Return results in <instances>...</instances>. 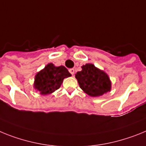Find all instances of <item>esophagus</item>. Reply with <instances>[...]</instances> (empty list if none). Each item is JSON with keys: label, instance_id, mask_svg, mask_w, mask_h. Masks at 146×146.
Segmentation results:
<instances>
[{"label": "esophagus", "instance_id": "1", "mask_svg": "<svg viewBox=\"0 0 146 146\" xmlns=\"http://www.w3.org/2000/svg\"><path fill=\"white\" fill-rule=\"evenodd\" d=\"M69 72L70 73V74L73 75V74H74V69H73V68H72V69H70Z\"/></svg>", "mask_w": 146, "mask_h": 146}]
</instances>
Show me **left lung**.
<instances>
[{"label": "left lung", "mask_w": 146, "mask_h": 146, "mask_svg": "<svg viewBox=\"0 0 146 146\" xmlns=\"http://www.w3.org/2000/svg\"><path fill=\"white\" fill-rule=\"evenodd\" d=\"M75 77L84 92L92 97H98L110 92L111 82L107 73L91 63L82 66Z\"/></svg>", "instance_id": "8db88e82"}]
</instances>
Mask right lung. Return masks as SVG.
Instances as JSON below:
<instances>
[{
    "mask_svg": "<svg viewBox=\"0 0 146 146\" xmlns=\"http://www.w3.org/2000/svg\"><path fill=\"white\" fill-rule=\"evenodd\" d=\"M70 76L71 74L65 67H56L53 63H48L35 75L34 88L42 96L51 94L61 87L64 78Z\"/></svg>",
    "mask_w": 146,
    "mask_h": 146,
    "instance_id": "right-lung-1",
    "label": "right lung"
}]
</instances>
